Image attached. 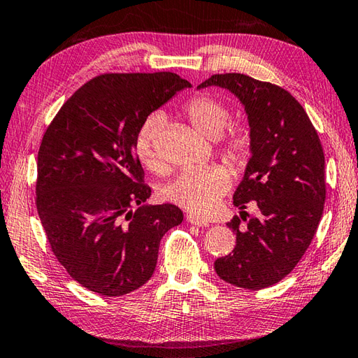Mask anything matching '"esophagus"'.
Masks as SVG:
<instances>
[{"label": "esophagus", "instance_id": "1", "mask_svg": "<svg viewBox=\"0 0 358 358\" xmlns=\"http://www.w3.org/2000/svg\"><path fill=\"white\" fill-rule=\"evenodd\" d=\"M186 220H187V223H191V225H195V227H201V228L209 227V223L206 220H203V219H200V217L194 215V214H187Z\"/></svg>", "mask_w": 358, "mask_h": 358}]
</instances>
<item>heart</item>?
<instances>
[{
    "instance_id": "heart-1",
    "label": "heart",
    "mask_w": 358,
    "mask_h": 358,
    "mask_svg": "<svg viewBox=\"0 0 358 358\" xmlns=\"http://www.w3.org/2000/svg\"><path fill=\"white\" fill-rule=\"evenodd\" d=\"M186 117L200 135L217 138L222 135L228 121L225 105L209 96H195L186 103ZM163 130V119L158 115L150 116L143 124L136 138V155L147 171L163 173L166 171L164 158L159 150V135ZM253 153V135L245 124H236L223 138L222 155L236 171L248 164ZM231 183L229 173L222 166L195 167L181 172L164 189V197L197 215L205 217L214 211L217 203L227 194Z\"/></svg>"
}]
</instances>
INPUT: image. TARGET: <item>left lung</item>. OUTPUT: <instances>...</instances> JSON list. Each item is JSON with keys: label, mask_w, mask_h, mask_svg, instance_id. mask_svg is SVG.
Segmentation results:
<instances>
[{"label": "left lung", "mask_w": 358, "mask_h": 358, "mask_svg": "<svg viewBox=\"0 0 358 358\" xmlns=\"http://www.w3.org/2000/svg\"><path fill=\"white\" fill-rule=\"evenodd\" d=\"M213 85L242 102L253 135V153L233 197L241 217L228 222L236 247L214 268L223 281L261 290L296 267L317 233L326 200L323 145L287 90L239 73L214 74L197 88ZM248 201H257V217L244 211Z\"/></svg>", "instance_id": "8db88e82"}]
</instances>
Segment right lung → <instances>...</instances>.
Instances as JSON below:
<instances>
[{
	"label": "right lung",
	"mask_w": 358,
	"mask_h": 358,
	"mask_svg": "<svg viewBox=\"0 0 358 358\" xmlns=\"http://www.w3.org/2000/svg\"><path fill=\"white\" fill-rule=\"evenodd\" d=\"M191 83L173 73L101 74L62 105L37 158V211L57 261L103 296L139 289L159 242L183 222L171 203L144 205L152 189L136 138L152 111Z\"/></svg>",
	"instance_id": "obj_1"
}]
</instances>
